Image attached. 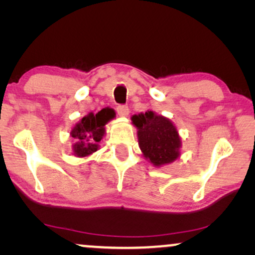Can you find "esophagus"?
<instances>
[{
  "instance_id": "obj_1",
  "label": "esophagus",
  "mask_w": 255,
  "mask_h": 255,
  "mask_svg": "<svg viewBox=\"0 0 255 255\" xmlns=\"http://www.w3.org/2000/svg\"><path fill=\"white\" fill-rule=\"evenodd\" d=\"M117 113L121 117H128L130 110H128V107H127V106H120L117 108Z\"/></svg>"
}]
</instances>
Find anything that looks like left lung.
Instances as JSON below:
<instances>
[{"label": "left lung", "mask_w": 255, "mask_h": 255, "mask_svg": "<svg viewBox=\"0 0 255 255\" xmlns=\"http://www.w3.org/2000/svg\"><path fill=\"white\" fill-rule=\"evenodd\" d=\"M131 121L137 128L142 155L153 166L162 167L180 158L182 141L175 124L169 118L147 110L133 115Z\"/></svg>", "instance_id": "left-lung-1"}]
</instances>
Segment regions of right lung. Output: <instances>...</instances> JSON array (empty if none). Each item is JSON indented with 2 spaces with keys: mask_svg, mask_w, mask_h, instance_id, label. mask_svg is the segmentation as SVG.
Returning a JSON list of instances; mask_svg holds the SVG:
<instances>
[{
  "mask_svg": "<svg viewBox=\"0 0 255 255\" xmlns=\"http://www.w3.org/2000/svg\"><path fill=\"white\" fill-rule=\"evenodd\" d=\"M115 118V110L104 108L97 114L89 113L82 117L72 128L71 137L74 139L72 145L73 155L87 158L100 148V142L106 135V125Z\"/></svg>",
  "mask_w": 255,
  "mask_h": 255,
  "instance_id": "obj_1",
  "label": "right lung"
}]
</instances>
